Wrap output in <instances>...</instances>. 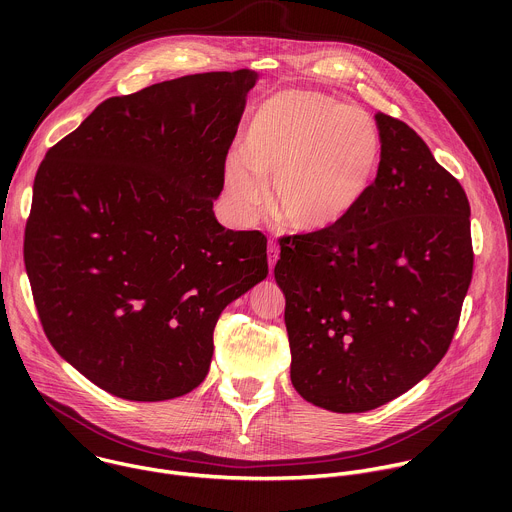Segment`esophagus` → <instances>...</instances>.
Masks as SVG:
<instances>
[{
  "mask_svg": "<svg viewBox=\"0 0 512 512\" xmlns=\"http://www.w3.org/2000/svg\"><path fill=\"white\" fill-rule=\"evenodd\" d=\"M267 257H269V273L273 271V267H275V263H277V259H279V249L271 243L269 245V249H267Z\"/></svg>",
  "mask_w": 512,
  "mask_h": 512,
  "instance_id": "esophagus-1",
  "label": "esophagus"
}]
</instances>
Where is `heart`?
Returning a JSON list of instances; mask_svg holds the SVG:
<instances>
[{"instance_id": "heart-1", "label": "heart", "mask_w": 512, "mask_h": 512, "mask_svg": "<svg viewBox=\"0 0 512 512\" xmlns=\"http://www.w3.org/2000/svg\"><path fill=\"white\" fill-rule=\"evenodd\" d=\"M383 156L377 121L314 91H279L251 115L243 152L225 164V192L251 218L271 178V204L296 231L338 227L375 184Z\"/></svg>"}]
</instances>
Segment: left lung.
<instances>
[{
  "instance_id": "left-lung-1",
  "label": "left lung",
  "mask_w": 512,
  "mask_h": 512,
  "mask_svg": "<svg viewBox=\"0 0 512 512\" xmlns=\"http://www.w3.org/2000/svg\"><path fill=\"white\" fill-rule=\"evenodd\" d=\"M383 156L371 192L334 229L285 237L291 385L312 405L364 413L444 358L472 279L470 204L403 121L375 115Z\"/></svg>"
}]
</instances>
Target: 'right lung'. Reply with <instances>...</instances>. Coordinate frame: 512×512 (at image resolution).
Masks as SVG:
<instances>
[{"instance_id": "right-lung-1", "label": "right lung", "mask_w": 512, "mask_h": 512, "mask_svg": "<svg viewBox=\"0 0 512 512\" xmlns=\"http://www.w3.org/2000/svg\"><path fill=\"white\" fill-rule=\"evenodd\" d=\"M257 79L202 72L107 99L38 168L24 259L40 322L115 397L196 389L218 316L267 277V239L212 210Z\"/></svg>"}]
</instances>
